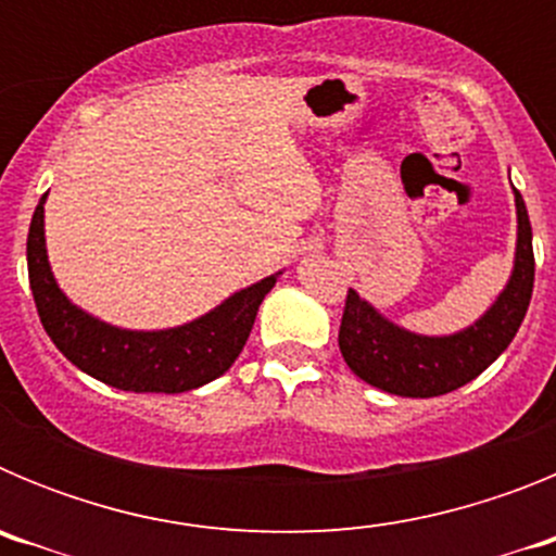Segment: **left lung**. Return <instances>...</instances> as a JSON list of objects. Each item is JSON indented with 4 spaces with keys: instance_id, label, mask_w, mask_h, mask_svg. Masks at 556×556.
I'll list each match as a JSON object with an SVG mask.
<instances>
[{
    "instance_id": "8db88e82",
    "label": "left lung",
    "mask_w": 556,
    "mask_h": 556,
    "mask_svg": "<svg viewBox=\"0 0 556 556\" xmlns=\"http://www.w3.org/2000/svg\"><path fill=\"white\" fill-rule=\"evenodd\" d=\"M518 208V248L507 289L470 328L451 337H420L397 328L348 289L339 351L348 367L362 381L404 397H434L454 392L488 370L518 333L527 317L534 287L532 225L520 191H515Z\"/></svg>"
}]
</instances>
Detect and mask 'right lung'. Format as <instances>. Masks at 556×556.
I'll return each mask as SVG.
<instances>
[{
    "label": "right lung",
    "instance_id": "right-lung-1",
    "mask_svg": "<svg viewBox=\"0 0 556 556\" xmlns=\"http://www.w3.org/2000/svg\"><path fill=\"white\" fill-rule=\"evenodd\" d=\"M43 200L36 205L27 233L29 289L43 331L58 351L94 376L125 392H189L223 376L242 353L255 312L278 275L230 294L214 312L166 331H127L97 320L68 301L49 269L43 239Z\"/></svg>",
    "mask_w": 556,
    "mask_h": 556
}]
</instances>
